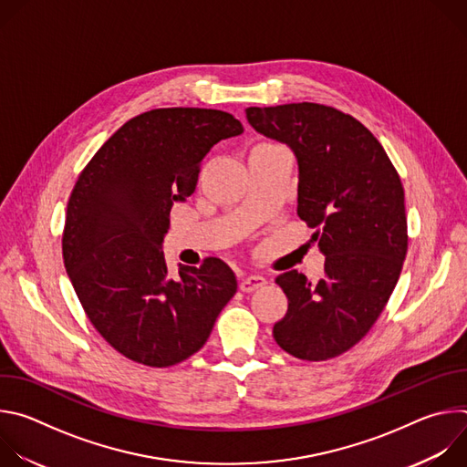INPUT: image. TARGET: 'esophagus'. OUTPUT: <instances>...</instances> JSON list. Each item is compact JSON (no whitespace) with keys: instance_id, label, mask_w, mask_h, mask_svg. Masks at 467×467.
Returning <instances> with one entry per match:
<instances>
[{"instance_id":"esophagus-1","label":"esophagus","mask_w":467,"mask_h":467,"mask_svg":"<svg viewBox=\"0 0 467 467\" xmlns=\"http://www.w3.org/2000/svg\"><path fill=\"white\" fill-rule=\"evenodd\" d=\"M265 285V279L256 274H247L240 277V290L242 292H254Z\"/></svg>"}]
</instances>
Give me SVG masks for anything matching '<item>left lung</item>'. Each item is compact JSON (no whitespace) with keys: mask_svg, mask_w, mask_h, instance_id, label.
Listing matches in <instances>:
<instances>
[{"mask_svg":"<svg viewBox=\"0 0 467 467\" xmlns=\"http://www.w3.org/2000/svg\"><path fill=\"white\" fill-rule=\"evenodd\" d=\"M249 125L297 161V216L317 229L325 277H277L288 310L274 338L296 358L327 360L358 344L384 310L407 256L405 190L384 148L353 116L317 103L245 109Z\"/></svg>","mask_w":467,"mask_h":467,"instance_id":"1","label":"left lung"}]
</instances>
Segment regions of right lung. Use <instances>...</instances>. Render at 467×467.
Segmentation results:
<instances>
[{
  "mask_svg": "<svg viewBox=\"0 0 467 467\" xmlns=\"http://www.w3.org/2000/svg\"><path fill=\"white\" fill-rule=\"evenodd\" d=\"M242 123L214 109H155L123 123L79 175L66 211L62 258L99 335L125 358L168 368L209 340L236 277L220 258L168 274L162 251L175 202Z\"/></svg>",
  "mask_w": 467,
  "mask_h": 467,
  "instance_id": "right-lung-1",
  "label": "right lung"
}]
</instances>
